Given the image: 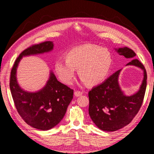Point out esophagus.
<instances>
[{
  "instance_id": "esophagus-1",
  "label": "esophagus",
  "mask_w": 154,
  "mask_h": 154,
  "mask_svg": "<svg viewBox=\"0 0 154 154\" xmlns=\"http://www.w3.org/2000/svg\"><path fill=\"white\" fill-rule=\"evenodd\" d=\"M74 95L76 96V97H79V96L82 95V92H79V91H75L74 92Z\"/></svg>"
}]
</instances>
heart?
<instances>
[{
    "label": "heart",
    "mask_w": 154,
    "mask_h": 154,
    "mask_svg": "<svg viewBox=\"0 0 154 154\" xmlns=\"http://www.w3.org/2000/svg\"><path fill=\"white\" fill-rule=\"evenodd\" d=\"M112 56L108 49L84 44L71 49L66 54V60L58 59L54 71L61 82L71 85L75 69L81 77V82L90 86L102 83L107 76L112 64Z\"/></svg>",
    "instance_id": "obj_1"
}]
</instances>
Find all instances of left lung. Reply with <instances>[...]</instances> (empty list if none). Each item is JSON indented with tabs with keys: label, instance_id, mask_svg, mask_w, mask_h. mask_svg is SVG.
I'll return each mask as SVG.
<instances>
[{
	"label": "left lung",
	"instance_id": "8db88e82",
	"mask_svg": "<svg viewBox=\"0 0 154 154\" xmlns=\"http://www.w3.org/2000/svg\"><path fill=\"white\" fill-rule=\"evenodd\" d=\"M120 56L132 60L126 66H134L143 71L139 90L127 96L121 89L119 76L122 69L91 90L89 96V115L94 123L103 131H116L130 123L141 106L147 86V72L136 54L126 47L115 49Z\"/></svg>",
	"mask_w": 154,
	"mask_h": 154
}]
</instances>
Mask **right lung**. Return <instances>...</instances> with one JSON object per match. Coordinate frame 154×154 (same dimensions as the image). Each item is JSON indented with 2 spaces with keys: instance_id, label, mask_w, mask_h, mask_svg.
<instances>
[{
  "instance_id": "add662e5",
  "label": "right lung",
  "mask_w": 154,
  "mask_h": 154,
  "mask_svg": "<svg viewBox=\"0 0 154 154\" xmlns=\"http://www.w3.org/2000/svg\"><path fill=\"white\" fill-rule=\"evenodd\" d=\"M54 43L45 41L23 51L13 66L9 86L17 111L26 124L35 128L48 130L63 119L73 98V90L58 82L52 71L45 86L36 92L23 90L17 79V69L23 57L48 53L53 50Z\"/></svg>"
}]
</instances>
